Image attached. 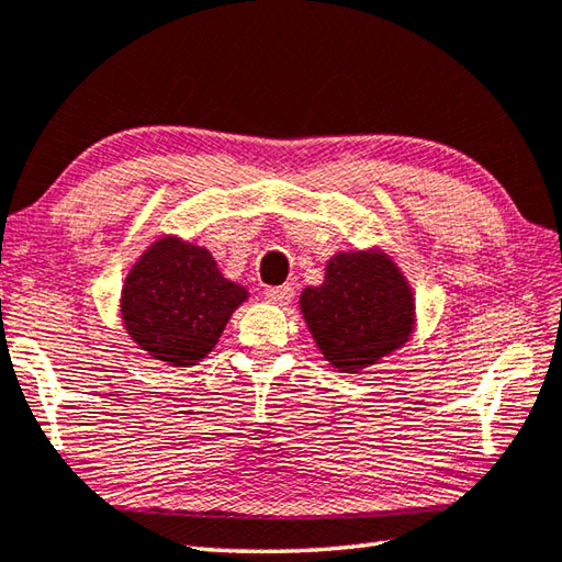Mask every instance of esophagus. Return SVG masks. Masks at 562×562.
Listing matches in <instances>:
<instances>
[{"instance_id": "esophagus-1", "label": "esophagus", "mask_w": 562, "mask_h": 562, "mask_svg": "<svg viewBox=\"0 0 562 562\" xmlns=\"http://www.w3.org/2000/svg\"><path fill=\"white\" fill-rule=\"evenodd\" d=\"M266 300L270 304L284 306V304H290L294 300V290L290 288V284H280V288H268L266 290Z\"/></svg>"}]
</instances>
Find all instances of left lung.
<instances>
[{
  "label": "left lung",
  "instance_id": "obj_1",
  "mask_svg": "<svg viewBox=\"0 0 562 562\" xmlns=\"http://www.w3.org/2000/svg\"><path fill=\"white\" fill-rule=\"evenodd\" d=\"M300 310L316 348L338 372H360L392 356L416 324L412 284L380 248L336 252L324 282L302 290Z\"/></svg>",
  "mask_w": 562,
  "mask_h": 562
}]
</instances>
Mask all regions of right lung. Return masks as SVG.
<instances>
[{"label":"right lung","mask_w":562,"mask_h":562,"mask_svg":"<svg viewBox=\"0 0 562 562\" xmlns=\"http://www.w3.org/2000/svg\"><path fill=\"white\" fill-rule=\"evenodd\" d=\"M246 300L248 290L226 280L206 248L162 236L128 270L121 318L150 358L190 368L209 356Z\"/></svg>","instance_id":"add662e5"}]
</instances>
